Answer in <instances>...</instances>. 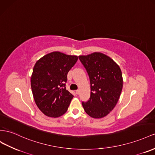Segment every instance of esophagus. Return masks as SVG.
<instances>
[{"label":"esophagus","mask_w":155,"mask_h":155,"mask_svg":"<svg viewBox=\"0 0 155 155\" xmlns=\"http://www.w3.org/2000/svg\"><path fill=\"white\" fill-rule=\"evenodd\" d=\"M79 92H80V91H79V90H77V91H76V93L77 94H79Z\"/></svg>","instance_id":"1"}]
</instances>
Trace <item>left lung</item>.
I'll use <instances>...</instances> for the list:
<instances>
[{
    "instance_id": "left-lung-1",
    "label": "left lung",
    "mask_w": 155,
    "mask_h": 155,
    "mask_svg": "<svg viewBox=\"0 0 155 155\" xmlns=\"http://www.w3.org/2000/svg\"><path fill=\"white\" fill-rule=\"evenodd\" d=\"M79 58L89 74L91 97L82 102L85 111L94 119L104 117L117 103L122 91L123 79L119 66L109 56L100 52Z\"/></svg>"
}]
</instances>
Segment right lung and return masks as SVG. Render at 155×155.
Segmentation results:
<instances>
[{
  "instance_id": "1",
  "label": "right lung",
  "mask_w": 155,
  "mask_h": 155,
  "mask_svg": "<svg viewBox=\"0 0 155 155\" xmlns=\"http://www.w3.org/2000/svg\"><path fill=\"white\" fill-rule=\"evenodd\" d=\"M78 59L53 51L38 60L33 68L31 85L39 110L49 117H58L67 111L74 96L66 90L67 74Z\"/></svg>"
}]
</instances>
